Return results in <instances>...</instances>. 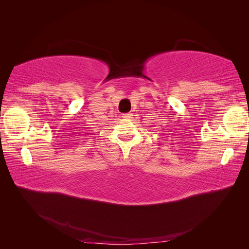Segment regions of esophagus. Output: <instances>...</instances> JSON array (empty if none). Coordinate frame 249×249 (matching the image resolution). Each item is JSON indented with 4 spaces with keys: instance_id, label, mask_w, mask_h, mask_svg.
<instances>
[{
    "instance_id": "1",
    "label": "esophagus",
    "mask_w": 249,
    "mask_h": 249,
    "mask_svg": "<svg viewBox=\"0 0 249 249\" xmlns=\"http://www.w3.org/2000/svg\"><path fill=\"white\" fill-rule=\"evenodd\" d=\"M132 116H133V114H131V113H126V114L123 115V117L125 118V119H130Z\"/></svg>"
}]
</instances>
